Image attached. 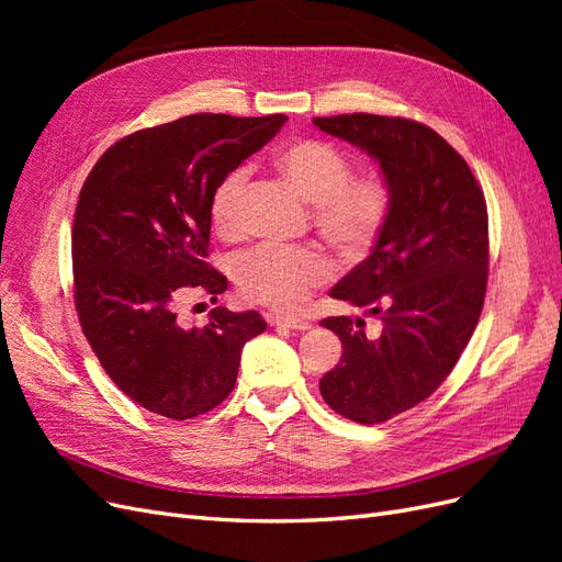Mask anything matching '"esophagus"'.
<instances>
[{
	"instance_id": "34e87169",
	"label": "esophagus",
	"mask_w": 562,
	"mask_h": 562,
	"mask_svg": "<svg viewBox=\"0 0 562 562\" xmlns=\"http://www.w3.org/2000/svg\"><path fill=\"white\" fill-rule=\"evenodd\" d=\"M271 323H274V326H279V328H291V330H310L312 328V323L310 321H304V318H293V316H271L269 318Z\"/></svg>"
}]
</instances>
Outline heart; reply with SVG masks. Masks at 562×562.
Wrapping results in <instances>:
<instances>
[{
  "label": "heart",
  "mask_w": 562,
  "mask_h": 562,
  "mask_svg": "<svg viewBox=\"0 0 562 562\" xmlns=\"http://www.w3.org/2000/svg\"><path fill=\"white\" fill-rule=\"evenodd\" d=\"M277 171L304 199L314 203V227L342 258L361 260L378 244L391 215L394 194L380 176L351 178L353 168L342 149L304 138L288 143L274 157ZM246 168H234L209 199L215 232L232 236L241 225ZM333 262L318 248L258 246L234 262V281L244 297L277 310H297L314 288L330 281Z\"/></svg>",
  "instance_id": "obj_1"
}]
</instances>
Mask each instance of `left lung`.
<instances>
[{
  "instance_id": "left-lung-1",
  "label": "left lung",
  "mask_w": 562,
  "mask_h": 562,
  "mask_svg": "<svg viewBox=\"0 0 562 562\" xmlns=\"http://www.w3.org/2000/svg\"><path fill=\"white\" fill-rule=\"evenodd\" d=\"M314 126L368 151L394 203L368 260L330 297L378 316L323 318L342 359L321 378L337 415L380 424L411 411L443 384L479 323L487 288V206L469 164L436 131L403 116H316Z\"/></svg>"
}]
</instances>
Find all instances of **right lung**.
<instances>
[{"label":"right lung","instance_id":"obj_1","mask_svg":"<svg viewBox=\"0 0 562 562\" xmlns=\"http://www.w3.org/2000/svg\"><path fill=\"white\" fill-rule=\"evenodd\" d=\"M285 114H192L116 140L83 182L72 227L75 307L112 382L149 413L192 419L234 389L258 312H211L182 328L190 291L217 300L227 279L206 262L213 187L265 147Z\"/></svg>","mask_w":562,"mask_h":562}]
</instances>
